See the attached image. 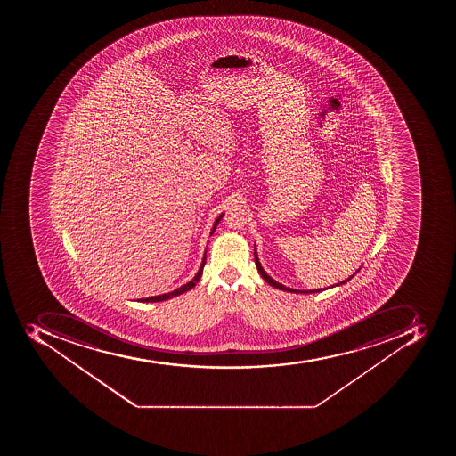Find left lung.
Returning <instances> with one entry per match:
<instances>
[{
  "label": "left lung",
  "mask_w": 456,
  "mask_h": 456,
  "mask_svg": "<svg viewBox=\"0 0 456 456\" xmlns=\"http://www.w3.org/2000/svg\"><path fill=\"white\" fill-rule=\"evenodd\" d=\"M255 254V264H256V268H258L259 273H261L262 278L266 281V282L269 283V285H273V288H278V289L282 290H288V292H304V294H313V292H320V290L323 289H315V290H297V289H290V288L285 287V285H282V283L276 282L275 280H273L271 276L268 275V273L264 271V268H262L261 264H259L258 256H256V252H254ZM359 271V269H358ZM356 271V273H358ZM355 275V273H354ZM352 275V276H354ZM352 276H349L348 280L342 281V282L337 283V285H342V283L348 282L349 280H351Z\"/></svg>",
  "instance_id": "8db88e82"
}]
</instances>
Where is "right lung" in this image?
<instances>
[{"instance_id":"add662e5","label":"right lung","mask_w":456,"mask_h":456,"mask_svg":"<svg viewBox=\"0 0 456 456\" xmlns=\"http://www.w3.org/2000/svg\"><path fill=\"white\" fill-rule=\"evenodd\" d=\"M223 218V216H219L218 219H216V224H214V226H212L211 233H214V231H216V225H218L219 219ZM204 265H205V256L204 259H202L201 268H200V271H198L197 275L194 276V280L190 281V282L187 283V285H183V287L178 288V289L173 290V292H169V294H164L159 295V297H145V299H141L142 302H159V301H167V299H169V297H176V295L183 294V292H187V290H190L191 288H194L195 285H197L198 281H200V278H201L202 271H204Z\"/></svg>"}]
</instances>
